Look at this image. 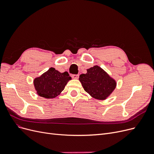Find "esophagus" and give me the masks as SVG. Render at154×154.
I'll use <instances>...</instances> for the list:
<instances>
[{
  "label": "esophagus",
  "mask_w": 154,
  "mask_h": 154,
  "mask_svg": "<svg viewBox=\"0 0 154 154\" xmlns=\"http://www.w3.org/2000/svg\"><path fill=\"white\" fill-rule=\"evenodd\" d=\"M79 75H78V74H72V77L74 79H79Z\"/></svg>",
  "instance_id": "1"
}]
</instances>
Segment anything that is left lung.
Here are the masks:
<instances>
[{
  "label": "left lung",
  "instance_id": "left-lung-1",
  "mask_svg": "<svg viewBox=\"0 0 154 154\" xmlns=\"http://www.w3.org/2000/svg\"><path fill=\"white\" fill-rule=\"evenodd\" d=\"M79 77L85 91L95 99L103 100L108 97L116 88V83L99 66L87 70Z\"/></svg>",
  "mask_w": 154,
  "mask_h": 154
}]
</instances>
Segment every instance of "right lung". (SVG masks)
<instances>
[{"instance_id":"obj_1","label":"right lung","mask_w":154,"mask_h":154,"mask_svg":"<svg viewBox=\"0 0 154 154\" xmlns=\"http://www.w3.org/2000/svg\"><path fill=\"white\" fill-rule=\"evenodd\" d=\"M67 72L60 73L54 68L34 80V85L38 94L41 97L51 99L57 97L71 80Z\"/></svg>"}]
</instances>
